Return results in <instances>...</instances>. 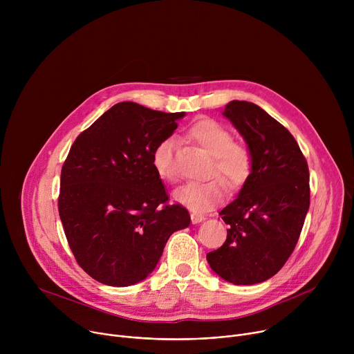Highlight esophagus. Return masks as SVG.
Masks as SVG:
<instances>
[{"mask_svg": "<svg viewBox=\"0 0 354 354\" xmlns=\"http://www.w3.org/2000/svg\"><path fill=\"white\" fill-rule=\"evenodd\" d=\"M206 217L203 214H198V213H190V220H192V224H197L200 221H203Z\"/></svg>", "mask_w": 354, "mask_h": 354, "instance_id": "1", "label": "esophagus"}]
</instances>
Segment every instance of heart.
Listing matches in <instances>:
<instances>
[{
	"label": "heart",
	"instance_id": "obj_1",
	"mask_svg": "<svg viewBox=\"0 0 354 354\" xmlns=\"http://www.w3.org/2000/svg\"><path fill=\"white\" fill-rule=\"evenodd\" d=\"M186 136L212 156L206 172L212 178L179 187L174 197L194 212H205L223 201L227 193L225 183L230 189H239L245 185L250 176L254 160L250 149L243 142L234 141L230 129L214 119L201 118L196 120L187 129ZM175 148V138L165 137L157 142L151 154L154 171L168 183H175L179 179Z\"/></svg>",
	"mask_w": 354,
	"mask_h": 354
}]
</instances>
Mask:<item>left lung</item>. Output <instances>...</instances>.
Segmentation results:
<instances>
[{
    "mask_svg": "<svg viewBox=\"0 0 354 354\" xmlns=\"http://www.w3.org/2000/svg\"><path fill=\"white\" fill-rule=\"evenodd\" d=\"M224 116L246 140L254 164L220 212L230 228L207 262L228 283L249 286L274 276L291 257L310 207V171L292 134L258 105L232 100Z\"/></svg>",
    "mask_w": 354,
    "mask_h": 354,
    "instance_id": "left-lung-1",
    "label": "left lung"
}]
</instances>
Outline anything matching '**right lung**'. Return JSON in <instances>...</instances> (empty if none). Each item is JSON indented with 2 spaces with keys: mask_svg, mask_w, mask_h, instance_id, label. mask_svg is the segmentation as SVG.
<instances>
[{
  "mask_svg": "<svg viewBox=\"0 0 354 354\" xmlns=\"http://www.w3.org/2000/svg\"><path fill=\"white\" fill-rule=\"evenodd\" d=\"M182 118L185 112L120 102L71 145L62 168L59 214L77 263L92 279L115 287L144 280L172 232L190 224L182 205L168 203L151 164L157 142Z\"/></svg>",
  "mask_w": 354,
  "mask_h": 354,
  "instance_id": "obj_1",
  "label": "right lung"
}]
</instances>
